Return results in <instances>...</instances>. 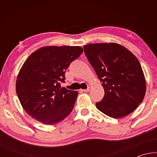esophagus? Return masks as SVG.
I'll return each mask as SVG.
<instances>
[{
    "label": "esophagus",
    "instance_id": "1",
    "mask_svg": "<svg viewBox=\"0 0 157 157\" xmlns=\"http://www.w3.org/2000/svg\"><path fill=\"white\" fill-rule=\"evenodd\" d=\"M90 91V88L89 87L88 89H83L82 90V91H84V92H89Z\"/></svg>",
    "mask_w": 157,
    "mask_h": 157
}]
</instances>
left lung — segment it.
I'll return each instance as SVG.
<instances>
[{
    "label": "left lung",
    "mask_w": 157,
    "mask_h": 157,
    "mask_svg": "<svg viewBox=\"0 0 157 157\" xmlns=\"http://www.w3.org/2000/svg\"><path fill=\"white\" fill-rule=\"evenodd\" d=\"M84 50L105 90L104 98L96 102L98 109L114 118L133 112L146 91L144 74L137 58L116 43L88 44Z\"/></svg>",
    "instance_id": "left-lung-1"
}]
</instances>
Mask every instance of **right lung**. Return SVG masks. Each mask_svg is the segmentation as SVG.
Returning a JSON list of instances; mask_svg holds the SVG:
<instances>
[{"instance_id": "obj_1", "label": "right lung", "mask_w": 157, "mask_h": 157, "mask_svg": "<svg viewBox=\"0 0 157 157\" xmlns=\"http://www.w3.org/2000/svg\"><path fill=\"white\" fill-rule=\"evenodd\" d=\"M83 52L79 46H46L29 56L18 73L16 91L23 108L36 121L54 124L72 111L78 93L64 87L65 71Z\"/></svg>"}]
</instances>
